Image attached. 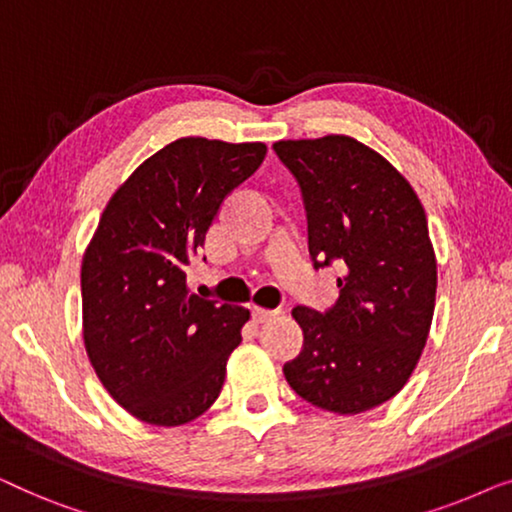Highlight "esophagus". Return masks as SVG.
Masks as SVG:
<instances>
[{"label": "esophagus", "instance_id": "obj_1", "mask_svg": "<svg viewBox=\"0 0 512 512\" xmlns=\"http://www.w3.org/2000/svg\"><path fill=\"white\" fill-rule=\"evenodd\" d=\"M277 314H279L277 310H265V307H254V310H251V317H254L256 324H263V321L275 319Z\"/></svg>", "mask_w": 512, "mask_h": 512}]
</instances>
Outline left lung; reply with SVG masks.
<instances>
[{
    "mask_svg": "<svg viewBox=\"0 0 512 512\" xmlns=\"http://www.w3.org/2000/svg\"><path fill=\"white\" fill-rule=\"evenodd\" d=\"M272 149L300 186L314 268L342 265L331 310L293 307L305 342L284 377L307 403L359 415L403 389L429 338L438 272L424 207L389 160L352 137Z\"/></svg>",
    "mask_w": 512,
    "mask_h": 512,
    "instance_id": "1",
    "label": "left lung"
}]
</instances>
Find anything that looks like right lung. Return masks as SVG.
I'll return each mask as SVG.
<instances>
[{
  "mask_svg": "<svg viewBox=\"0 0 512 512\" xmlns=\"http://www.w3.org/2000/svg\"><path fill=\"white\" fill-rule=\"evenodd\" d=\"M265 144L181 137L111 195L81 265L83 340L97 377L132 417L179 426L221 394L249 310L186 289L223 200Z\"/></svg>",
  "mask_w": 512,
  "mask_h": 512,
  "instance_id": "right-lung-1",
  "label": "right lung"
}]
</instances>
